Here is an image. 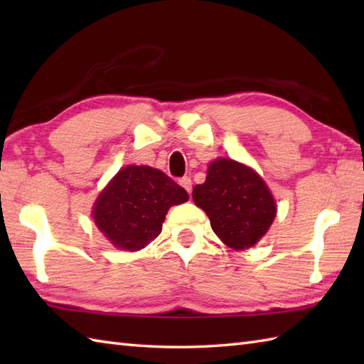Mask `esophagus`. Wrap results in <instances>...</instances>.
I'll list each match as a JSON object with an SVG mask.
<instances>
[{
  "instance_id": "34e87169",
  "label": "esophagus",
  "mask_w": 364,
  "mask_h": 364,
  "mask_svg": "<svg viewBox=\"0 0 364 364\" xmlns=\"http://www.w3.org/2000/svg\"><path fill=\"white\" fill-rule=\"evenodd\" d=\"M180 186L181 188H184L188 191V194H191V191H192V181H191V178L189 176H183V178H180Z\"/></svg>"
}]
</instances>
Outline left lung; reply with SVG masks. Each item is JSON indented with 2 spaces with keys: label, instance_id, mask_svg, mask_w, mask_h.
Wrapping results in <instances>:
<instances>
[{
  "label": "left lung",
  "instance_id": "1",
  "mask_svg": "<svg viewBox=\"0 0 364 364\" xmlns=\"http://www.w3.org/2000/svg\"><path fill=\"white\" fill-rule=\"evenodd\" d=\"M192 198L206 213L223 244L244 250L267 233L277 214L275 200L264 180L241 162L218 158L208 167L206 181Z\"/></svg>",
  "mask_w": 364,
  "mask_h": 364
}]
</instances>
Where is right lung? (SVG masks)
<instances>
[{"mask_svg": "<svg viewBox=\"0 0 364 364\" xmlns=\"http://www.w3.org/2000/svg\"><path fill=\"white\" fill-rule=\"evenodd\" d=\"M188 200V192L161 170L127 166L98 196L92 218L114 247L136 252L159 236L168 208Z\"/></svg>", "mask_w": 364, "mask_h": 364, "instance_id": "add662e5", "label": "right lung"}]
</instances>
